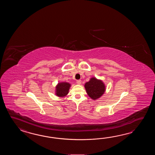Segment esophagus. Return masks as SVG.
<instances>
[{
	"label": "esophagus",
	"instance_id": "1",
	"mask_svg": "<svg viewBox=\"0 0 155 155\" xmlns=\"http://www.w3.org/2000/svg\"><path fill=\"white\" fill-rule=\"evenodd\" d=\"M76 82H77V84H78L80 85V84H81V80H77V81H76Z\"/></svg>",
	"mask_w": 155,
	"mask_h": 155
}]
</instances>
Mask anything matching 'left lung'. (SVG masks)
Instances as JSON below:
<instances>
[{
    "label": "left lung",
    "mask_w": 155,
    "mask_h": 155,
    "mask_svg": "<svg viewBox=\"0 0 155 155\" xmlns=\"http://www.w3.org/2000/svg\"><path fill=\"white\" fill-rule=\"evenodd\" d=\"M84 87L89 97L92 100L101 97L106 91L105 84L101 80L91 78L88 82H86Z\"/></svg>",
    "instance_id": "left-lung-1"
}]
</instances>
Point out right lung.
I'll use <instances>...</instances> for the list:
<instances>
[{"label": "right lung", "instance_id": "1", "mask_svg": "<svg viewBox=\"0 0 155 155\" xmlns=\"http://www.w3.org/2000/svg\"><path fill=\"white\" fill-rule=\"evenodd\" d=\"M70 87L71 84L69 82H59L55 86V94L59 97H65L68 94Z\"/></svg>", "mask_w": 155, "mask_h": 155}]
</instances>
